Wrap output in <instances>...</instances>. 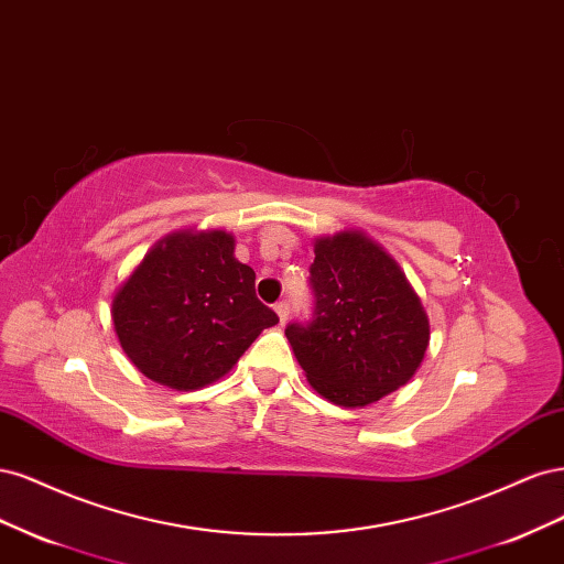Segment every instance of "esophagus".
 <instances>
[{
	"label": "esophagus",
	"instance_id": "1",
	"mask_svg": "<svg viewBox=\"0 0 564 564\" xmlns=\"http://www.w3.org/2000/svg\"><path fill=\"white\" fill-rule=\"evenodd\" d=\"M275 313H278L280 322L284 324L286 317H289V301H278V303H275Z\"/></svg>",
	"mask_w": 564,
	"mask_h": 564
}]
</instances>
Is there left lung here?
Segmentation results:
<instances>
[{
	"label": "left lung",
	"instance_id": "left-lung-1",
	"mask_svg": "<svg viewBox=\"0 0 564 564\" xmlns=\"http://www.w3.org/2000/svg\"><path fill=\"white\" fill-rule=\"evenodd\" d=\"M315 313L284 329L322 398L367 406L414 377L431 340L421 299L395 259L360 230L315 242Z\"/></svg>",
	"mask_w": 564,
	"mask_h": 564
}]
</instances>
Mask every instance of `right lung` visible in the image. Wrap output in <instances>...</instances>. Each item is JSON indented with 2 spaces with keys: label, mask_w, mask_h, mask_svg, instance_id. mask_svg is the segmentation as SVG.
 I'll list each match as a JSON object with an SVG mask.
<instances>
[{
  "label": "right lung",
  "mask_w": 564,
  "mask_h": 564,
  "mask_svg": "<svg viewBox=\"0 0 564 564\" xmlns=\"http://www.w3.org/2000/svg\"><path fill=\"white\" fill-rule=\"evenodd\" d=\"M256 272L226 230H181L152 247L112 299L119 346L148 379L197 390L237 365L280 317L256 299Z\"/></svg>",
  "instance_id": "1"
}]
</instances>
